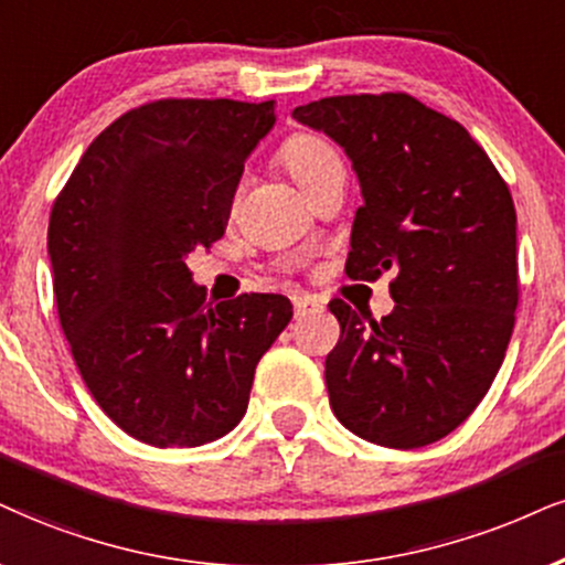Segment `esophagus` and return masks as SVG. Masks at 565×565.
<instances>
[{
    "mask_svg": "<svg viewBox=\"0 0 565 565\" xmlns=\"http://www.w3.org/2000/svg\"><path fill=\"white\" fill-rule=\"evenodd\" d=\"M319 309H322V303H319L315 296H296V298H294L296 319H301V317L311 315V311H319Z\"/></svg>",
    "mask_w": 565,
    "mask_h": 565,
    "instance_id": "esophagus-1",
    "label": "esophagus"
}]
</instances>
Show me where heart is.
I'll return each mask as SVG.
<instances>
[{"label":"heart","mask_w":565,"mask_h":565,"mask_svg":"<svg viewBox=\"0 0 565 565\" xmlns=\"http://www.w3.org/2000/svg\"><path fill=\"white\" fill-rule=\"evenodd\" d=\"M280 159L285 170L303 188H309L319 175H324L332 164H340L335 149L311 134L290 136L282 146Z\"/></svg>","instance_id":"1"}]
</instances>
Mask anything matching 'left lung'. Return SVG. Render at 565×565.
<instances>
[{
    "mask_svg": "<svg viewBox=\"0 0 565 565\" xmlns=\"http://www.w3.org/2000/svg\"><path fill=\"white\" fill-rule=\"evenodd\" d=\"M294 117L343 146L359 178L345 275L395 271V309L380 322L330 301V406L369 443H437L487 395L516 322L511 191L461 122L408 94L327 96Z\"/></svg>",
    "mask_w": 565,
    "mask_h": 565,
    "instance_id": "1",
    "label": "left lung"
}]
</instances>
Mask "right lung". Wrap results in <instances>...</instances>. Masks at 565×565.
Returning <instances> with one entry per match:
<instances>
[{
  "mask_svg": "<svg viewBox=\"0 0 565 565\" xmlns=\"http://www.w3.org/2000/svg\"><path fill=\"white\" fill-rule=\"evenodd\" d=\"M275 102L162 99L90 141L49 217L54 301L86 387L157 448L227 435L256 364L294 317L277 294L206 303L188 254L225 233Z\"/></svg>",
  "mask_w": 565,
  "mask_h": 565,
  "instance_id": "right-lung-1",
  "label": "right lung"
}]
</instances>
